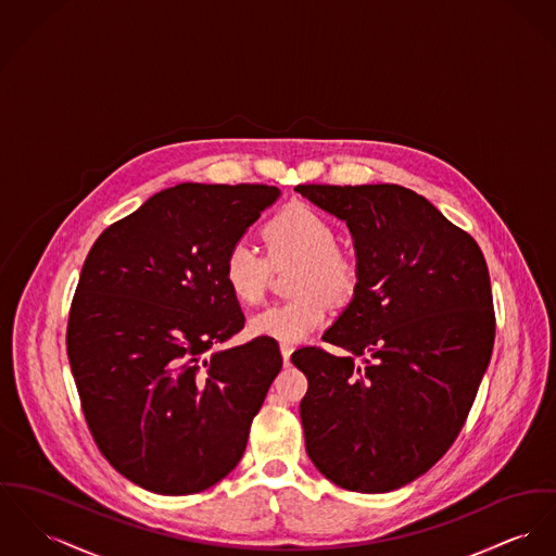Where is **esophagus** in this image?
<instances>
[{"instance_id": "1", "label": "esophagus", "mask_w": 556, "mask_h": 556, "mask_svg": "<svg viewBox=\"0 0 556 556\" xmlns=\"http://www.w3.org/2000/svg\"><path fill=\"white\" fill-rule=\"evenodd\" d=\"M279 349H281V357H283V362H286V364H290V355H292L294 346H292V344H286V342H281V344H279Z\"/></svg>"}]
</instances>
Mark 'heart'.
Masks as SVG:
<instances>
[{
	"label": "heart",
	"instance_id": "1",
	"mask_svg": "<svg viewBox=\"0 0 556 556\" xmlns=\"http://www.w3.org/2000/svg\"><path fill=\"white\" fill-rule=\"evenodd\" d=\"M270 262L299 260L292 290L294 299L262 308L248 321V332L260 339L299 344L328 317L323 298L349 299L357 283L355 262L337 248L332 222L317 210L292 203L273 215L262 230ZM222 277L241 304H257L264 299L268 281V262L245 241L230 245L222 264ZM325 295L321 298L318 292Z\"/></svg>",
	"mask_w": 556,
	"mask_h": 556
}]
</instances>
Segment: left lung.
<instances>
[{"label": "left lung", "instance_id": "1", "mask_svg": "<svg viewBox=\"0 0 556 556\" xmlns=\"http://www.w3.org/2000/svg\"><path fill=\"white\" fill-rule=\"evenodd\" d=\"M353 237L357 283L324 341L292 355L311 462L346 491L387 493L448 451L491 359L484 256L426 197L395 184L296 186ZM363 362L357 365L354 359Z\"/></svg>", "mask_w": 556, "mask_h": 556}]
</instances>
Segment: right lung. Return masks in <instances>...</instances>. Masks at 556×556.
<instances>
[{"instance_id": "right-lung-1", "label": "right lung", "mask_w": 556, "mask_h": 556, "mask_svg": "<svg viewBox=\"0 0 556 556\" xmlns=\"http://www.w3.org/2000/svg\"><path fill=\"white\" fill-rule=\"evenodd\" d=\"M281 190L177 184L101 232L80 273L67 355L105 459L161 495L237 468L281 370L273 339L219 349L245 326L222 264Z\"/></svg>"}]
</instances>
